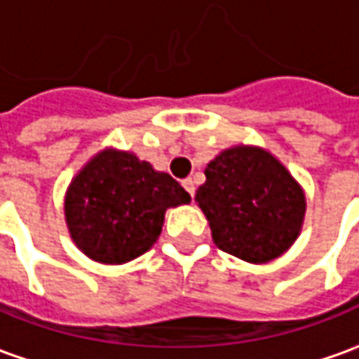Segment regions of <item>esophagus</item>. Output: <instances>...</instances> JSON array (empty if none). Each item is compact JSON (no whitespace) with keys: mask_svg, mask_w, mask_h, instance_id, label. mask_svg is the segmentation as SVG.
<instances>
[{"mask_svg":"<svg viewBox=\"0 0 359 359\" xmlns=\"http://www.w3.org/2000/svg\"><path fill=\"white\" fill-rule=\"evenodd\" d=\"M182 187L187 189V192H189L191 196H194V180H192V179H184V180H182Z\"/></svg>","mask_w":359,"mask_h":359,"instance_id":"34e87169","label":"esophagus"}]
</instances>
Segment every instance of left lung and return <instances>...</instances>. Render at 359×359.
Wrapping results in <instances>:
<instances>
[{
    "instance_id": "1",
    "label": "left lung",
    "mask_w": 359,
    "mask_h": 359,
    "mask_svg": "<svg viewBox=\"0 0 359 359\" xmlns=\"http://www.w3.org/2000/svg\"><path fill=\"white\" fill-rule=\"evenodd\" d=\"M194 201L220 250L250 264H266L300 236L306 192L270 151L232 144L204 168Z\"/></svg>"
}]
</instances>
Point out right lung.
Here are the masks:
<instances>
[{"instance_id": "right-lung-1", "label": "right lung", "mask_w": 359, "mask_h": 359, "mask_svg": "<svg viewBox=\"0 0 359 359\" xmlns=\"http://www.w3.org/2000/svg\"><path fill=\"white\" fill-rule=\"evenodd\" d=\"M191 203L168 172L130 151L105 147L71 179L65 222L71 241L101 264H125L153 248L167 208Z\"/></svg>"}]
</instances>
